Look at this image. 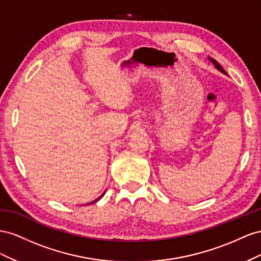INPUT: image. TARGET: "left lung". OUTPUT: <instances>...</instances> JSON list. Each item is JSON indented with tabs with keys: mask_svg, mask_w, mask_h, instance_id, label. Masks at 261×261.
Returning <instances> with one entry per match:
<instances>
[{
	"mask_svg": "<svg viewBox=\"0 0 261 261\" xmlns=\"http://www.w3.org/2000/svg\"><path fill=\"white\" fill-rule=\"evenodd\" d=\"M207 59H209V60H210V61H211V62H212V63L214 64V66H215V68H217V69H218V70H219L220 72H222L223 74H226V72L224 71V69H223V68H222V66H221V65L219 64V62H217V61H215L213 58H210V57H207Z\"/></svg>",
	"mask_w": 261,
	"mask_h": 261,
	"instance_id": "obj_1",
	"label": "left lung"
}]
</instances>
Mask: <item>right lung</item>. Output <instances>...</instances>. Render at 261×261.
<instances>
[{
    "instance_id": "add662e5",
    "label": "right lung",
    "mask_w": 261,
    "mask_h": 261,
    "mask_svg": "<svg viewBox=\"0 0 261 261\" xmlns=\"http://www.w3.org/2000/svg\"><path fill=\"white\" fill-rule=\"evenodd\" d=\"M105 192H106V191H103V192H102V195H101V196H99V197H98L97 199H96V200L92 201V202H89V203H87V205H88V204H91V203H95V202H97V201H98V200H100V199H101V198L103 197V195H105Z\"/></svg>"
}]
</instances>
